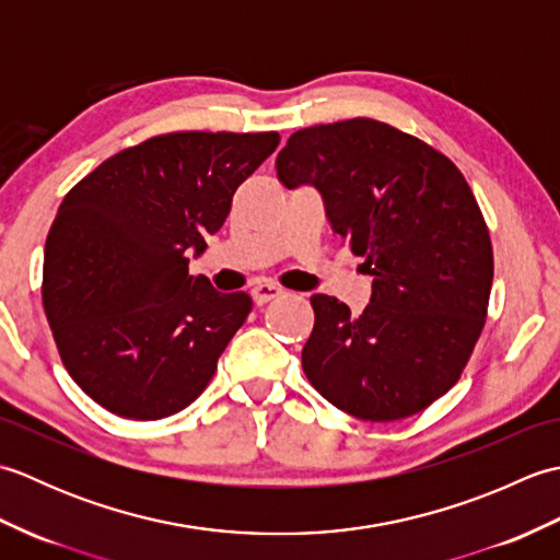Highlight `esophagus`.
<instances>
[{"label":"esophagus","mask_w":560,"mask_h":560,"mask_svg":"<svg viewBox=\"0 0 560 560\" xmlns=\"http://www.w3.org/2000/svg\"><path fill=\"white\" fill-rule=\"evenodd\" d=\"M283 293H287V291H283L281 287H277V283L259 281L257 287L253 289V299H255L257 305H261V303H269L273 299H279V295H283Z\"/></svg>","instance_id":"obj_1"}]
</instances>
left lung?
Here are the masks:
<instances>
[{
    "label": "left lung",
    "mask_w": 560,
    "mask_h": 560,
    "mask_svg": "<svg viewBox=\"0 0 560 560\" xmlns=\"http://www.w3.org/2000/svg\"><path fill=\"white\" fill-rule=\"evenodd\" d=\"M289 189L311 185L373 277L361 315L315 293L303 371L337 409L397 421L457 383L493 283V247L471 187L443 153L371 117L291 135L277 159Z\"/></svg>",
    "instance_id": "obj_1"
}]
</instances>
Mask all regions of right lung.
Listing matches in <instances>:
<instances>
[{
  "label": "right lung",
  "mask_w": 560,
  "mask_h": 560,
  "mask_svg": "<svg viewBox=\"0 0 560 560\" xmlns=\"http://www.w3.org/2000/svg\"><path fill=\"white\" fill-rule=\"evenodd\" d=\"M277 132H175L115 153L69 189L45 243L43 305L57 351L86 395L125 419L183 411L253 311L189 273L237 185Z\"/></svg>",
  "instance_id": "1"
}]
</instances>
